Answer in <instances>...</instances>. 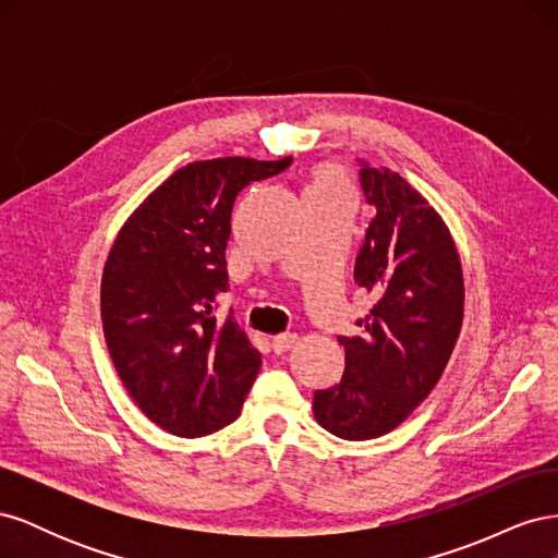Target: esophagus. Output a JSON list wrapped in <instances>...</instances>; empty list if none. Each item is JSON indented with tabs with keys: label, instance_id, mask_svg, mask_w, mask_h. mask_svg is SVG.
<instances>
[{
	"label": "esophagus",
	"instance_id": "34e87169",
	"mask_svg": "<svg viewBox=\"0 0 558 558\" xmlns=\"http://www.w3.org/2000/svg\"><path fill=\"white\" fill-rule=\"evenodd\" d=\"M295 342H298V335L295 332H281V335L272 337V351L279 356V353L293 349Z\"/></svg>",
	"mask_w": 558,
	"mask_h": 558
}]
</instances>
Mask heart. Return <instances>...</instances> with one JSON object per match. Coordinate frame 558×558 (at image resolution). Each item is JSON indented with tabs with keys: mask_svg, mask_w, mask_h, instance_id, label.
<instances>
[{
	"mask_svg": "<svg viewBox=\"0 0 558 558\" xmlns=\"http://www.w3.org/2000/svg\"><path fill=\"white\" fill-rule=\"evenodd\" d=\"M314 181L310 193H332V191H349V183L344 177V170L340 165L324 162L314 170Z\"/></svg>",
	"mask_w": 558,
	"mask_h": 558,
	"instance_id": "b5f03b06",
	"label": "heart"
}]
</instances>
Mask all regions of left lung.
<instances>
[{"label": "left lung", "instance_id": "8db88e82", "mask_svg": "<svg viewBox=\"0 0 558 558\" xmlns=\"http://www.w3.org/2000/svg\"><path fill=\"white\" fill-rule=\"evenodd\" d=\"M359 165L373 218L353 281L377 300L356 320L361 335L340 337V384L314 391L316 421L342 440L402 424L442 377L463 324L461 260L445 221L398 172Z\"/></svg>", "mask_w": 558, "mask_h": 558}]
</instances>
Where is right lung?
Wrapping results in <instances>:
<instances>
[{
  "label": "right lung",
  "instance_id": "obj_1",
  "mask_svg": "<svg viewBox=\"0 0 558 558\" xmlns=\"http://www.w3.org/2000/svg\"><path fill=\"white\" fill-rule=\"evenodd\" d=\"M291 160L185 165L118 232L102 275L105 340L128 393L162 430L202 437L240 416L260 353L232 312L216 316L230 216L248 183Z\"/></svg>",
  "mask_w": 558,
  "mask_h": 558
}]
</instances>
